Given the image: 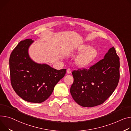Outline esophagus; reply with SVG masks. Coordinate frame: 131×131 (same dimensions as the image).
<instances>
[{
  "label": "esophagus",
  "mask_w": 131,
  "mask_h": 131,
  "mask_svg": "<svg viewBox=\"0 0 131 131\" xmlns=\"http://www.w3.org/2000/svg\"><path fill=\"white\" fill-rule=\"evenodd\" d=\"M67 73L68 74H71V69L68 68V69H67Z\"/></svg>",
  "instance_id": "obj_1"
}]
</instances>
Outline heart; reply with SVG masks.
<instances>
[{"instance_id":"1","label":"heart","mask_w":131,"mask_h":131,"mask_svg":"<svg viewBox=\"0 0 131 131\" xmlns=\"http://www.w3.org/2000/svg\"><path fill=\"white\" fill-rule=\"evenodd\" d=\"M77 50L82 53L76 57L75 63L80 67L89 66L94 62L98 56L97 50L89 45H82L78 47Z\"/></svg>"}]
</instances>
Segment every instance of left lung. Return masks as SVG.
Masks as SVG:
<instances>
[{"mask_svg": "<svg viewBox=\"0 0 131 131\" xmlns=\"http://www.w3.org/2000/svg\"><path fill=\"white\" fill-rule=\"evenodd\" d=\"M119 58L114 47L103 59L89 69H78L72 74L70 92L74 101L83 107L103 104L114 92L119 79Z\"/></svg>", "mask_w": 131, "mask_h": 131, "instance_id": "left-lung-1", "label": "left lung"}]
</instances>
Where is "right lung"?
<instances>
[{"mask_svg": "<svg viewBox=\"0 0 131 131\" xmlns=\"http://www.w3.org/2000/svg\"><path fill=\"white\" fill-rule=\"evenodd\" d=\"M31 39L20 41L9 58L12 86L24 100L42 103L53 93L54 87L65 76L66 69L57 70L45 64H38L30 58L28 48Z\"/></svg>", "mask_w": 131, "mask_h": 131, "instance_id": "right-lung-1", "label": "right lung"}]
</instances>
